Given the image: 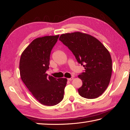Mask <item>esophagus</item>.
Here are the masks:
<instances>
[{"label": "esophagus", "instance_id": "esophagus-1", "mask_svg": "<svg viewBox=\"0 0 130 130\" xmlns=\"http://www.w3.org/2000/svg\"><path fill=\"white\" fill-rule=\"evenodd\" d=\"M72 80H73V77H71V78H68V81H72Z\"/></svg>", "mask_w": 130, "mask_h": 130}]
</instances>
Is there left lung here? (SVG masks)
Here are the masks:
<instances>
[{"label": "left lung", "mask_w": 130, "mask_h": 130, "mask_svg": "<svg viewBox=\"0 0 130 130\" xmlns=\"http://www.w3.org/2000/svg\"><path fill=\"white\" fill-rule=\"evenodd\" d=\"M59 39L85 68L78 76L83 81L78 89L80 95L89 99L102 95L108 86L112 71L108 50L98 39L81 32L63 34Z\"/></svg>", "instance_id": "1"}]
</instances>
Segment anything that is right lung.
Wrapping results in <instances>:
<instances>
[{
    "label": "right lung",
    "instance_id": "obj_1",
    "mask_svg": "<svg viewBox=\"0 0 130 130\" xmlns=\"http://www.w3.org/2000/svg\"><path fill=\"white\" fill-rule=\"evenodd\" d=\"M59 37H39L32 41L21 54L19 70L22 80L36 99L47 106L62 100L67 79L56 78L46 73L49 69L50 56Z\"/></svg>",
    "mask_w": 130,
    "mask_h": 130
}]
</instances>
